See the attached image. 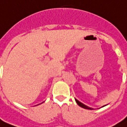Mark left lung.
I'll list each match as a JSON object with an SVG mask.
<instances>
[{"label":"left lung","instance_id":"obj_1","mask_svg":"<svg viewBox=\"0 0 127 127\" xmlns=\"http://www.w3.org/2000/svg\"><path fill=\"white\" fill-rule=\"evenodd\" d=\"M75 100H76V102L77 103V104L79 105V106H80L81 107H82V108L84 109H90V110H92V109H94L93 108H91V107H89L86 106V105H85L84 104H83L81 102H80L79 101L77 100L76 99H75Z\"/></svg>","mask_w":127,"mask_h":127}]
</instances>
